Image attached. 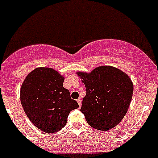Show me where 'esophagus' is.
<instances>
[{
	"mask_svg": "<svg viewBox=\"0 0 158 158\" xmlns=\"http://www.w3.org/2000/svg\"><path fill=\"white\" fill-rule=\"evenodd\" d=\"M77 102H78V103H79V108H81V106H82V103H81V99L80 98L77 99Z\"/></svg>",
	"mask_w": 158,
	"mask_h": 158,
	"instance_id": "obj_1",
	"label": "esophagus"
}]
</instances>
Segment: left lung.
Listing matches in <instances>:
<instances>
[{"label":"left lung","instance_id":"left-lung-1","mask_svg":"<svg viewBox=\"0 0 158 158\" xmlns=\"http://www.w3.org/2000/svg\"><path fill=\"white\" fill-rule=\"evenodd\" d=\"M76 73L86 88L80 111L88 124L103 131L115 127L126 115L132 99L133 85L129 76L112 66Z\"/></svg>","mask_w":158,"mask_h":158}]
</instances>
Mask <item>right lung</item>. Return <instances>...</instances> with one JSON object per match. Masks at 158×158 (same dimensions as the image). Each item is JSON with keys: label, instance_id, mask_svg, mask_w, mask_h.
Listing matches in <instances>:
<instances>
[{"label": "right lung", "instance_id": "add662e5", "mask_svg": "<svg viewBox=\"0 0 158 158\" xmlns=\"http://www.w3.org/2000/svg\"><path fill=\"white\" fill-rule=\"evenodd\" d=\"M64 78L52 68L38 67L26 76L20 100L26 115L38 129L47 133L61 130L70 111L79 104L63 87Z\"/></svg>", "mask_w": 158, "mask_h": 158}]
</instances>
